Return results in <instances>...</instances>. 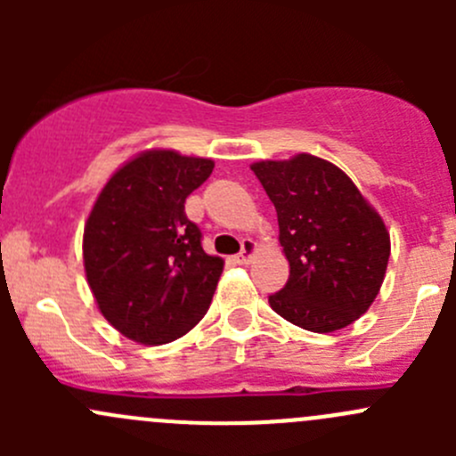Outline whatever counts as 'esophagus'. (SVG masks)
Returning a JSON list of instances; mask_svg holds the SVG:
<instances>
[{"label":"esophagus","instance_id":"34e87169","mask_svg":"<svg viewBox=\"0 0 456 456\" xmlns=\"http://www.w3.org/2000/svg\"><path fill=\"white\" fill-rule=\"evenodd\" d=\"M254 254H256V242L247 238V240H242V251L238 256H233V260H236L238 265H249Z\"/></svg>","mask_w":456,"mask_h":456}]
</instances>
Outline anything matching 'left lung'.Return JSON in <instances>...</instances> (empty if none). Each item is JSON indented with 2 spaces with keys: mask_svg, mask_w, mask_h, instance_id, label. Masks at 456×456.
<instances>
[{
  "mask_svg": "<svg viewBox=\"0 0 456 456\" xmlns=\"http://www.w3.org/2000/svg\"><path fill=\"white\" fill-rule=\"evenodd\" d=\"M278 211L289 280L269 296L271 309L291 324L330 333L369 311L384 282L390 236L384 220L351 178L324 159L251 165Z\"/></svg>",
  "mask_w": 456,
  "mask_h": 456,
  "instance_id": "1",
  "label": "left lung"
}]
</instances>
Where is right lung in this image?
Segmentation results:
<instances>
[{
  "label": "right lung",
  "instance_id": "1",
  "mask_svg": "<svg viewBox=\"0 0 456 456\" xmlns=\"http://www.w3.org/2000/svg\"><path fill=\"white\" fill-rule=\"evenodd\" d=\"M214 160L151 150L123 165L84 232L87 284L105 320L141 344H167L207 314L223 260L202 251L185 200Z\"/></svg>",
  "mask_w": 456,
  "mask_h": 456
}]
</instances>
